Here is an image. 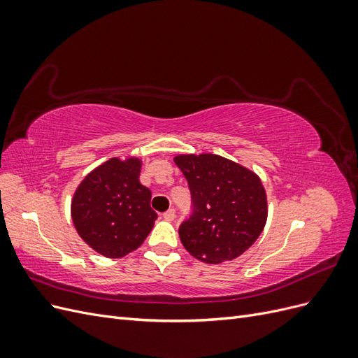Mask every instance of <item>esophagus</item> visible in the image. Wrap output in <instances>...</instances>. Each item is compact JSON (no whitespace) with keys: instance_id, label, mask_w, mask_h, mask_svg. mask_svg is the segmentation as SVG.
<instances>
[{"instance_id":"obj_1","label":"esophagus","mask_w":358,"mask_h":358,"mask_svg":"<svg viewBox=\"0 0 358 358\" xmlns=\"http://www.w3.org/2000/svg\"><path fill=\"white\" fill-rule=\"evenodd\" d=\"M175 216H176L175 209H169L167 212L162 213V218H164L166 221H173V220H175Z\"/></svg>"}]
</instances>
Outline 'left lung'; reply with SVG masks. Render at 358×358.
<instances>
[{
  "label": "left lung",
  "instance_id": "8db88e82",
  "mask_svg": "<svg viewBox=\"0 0 358 358\" xmlns=\"http://www.w3.org/2000/svg\"><path fill=\"white\" fill-rule=\"evenodd\" d=\"M188 180L192 215L179 227L187 251L208 264L242 255L262 234L267 197L254 171L215 154L178 155Z\"/></svg>",
  "mask_w": 358,
  "mask_h": 358
}]
</instances>
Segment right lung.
<instances>
[{"label": "right lung", "mask_w": 358, "mask_h": 358, "mask_svg": "<svg viewBox=\"0 0 358 358\" xmlns=\"http://www.w3.org/2000/svg\"><path fill=\"white\" fill-rule=\"evenodd\" d=\"M138 158H110L94 169L76 189L71 218L79 236L95 252L122 258L145 242L158 215L150 189L138 180Z\"/></svg>", "instance_id": "add662e5"}]
</instances>
